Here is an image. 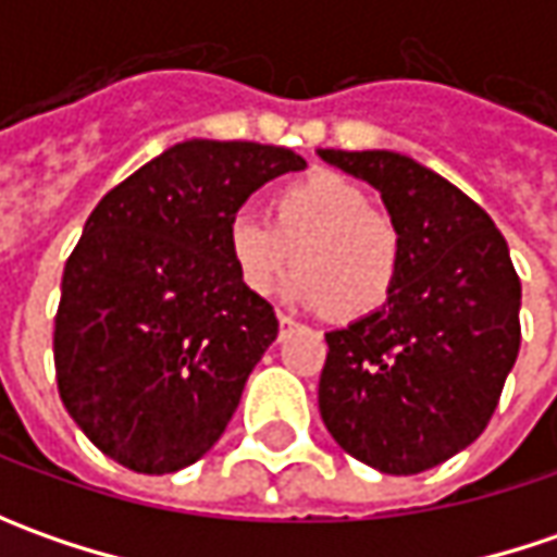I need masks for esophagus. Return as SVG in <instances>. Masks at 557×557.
I'll list each match as a JSON object with an SVG mask.
<instances>
[{"mask_svg":"<svg viewBox=\"0 0 557 557\" xmlns=\"http://www.w3.org/2000/svg\"><path fill=\"white\" fill-rule=\"evenodd\" d=\"M297 329V322L290 319V315H285V312H278V337H285L288 332H294Z\"/></svg>","mask_w":557,"mask_h":557,"instance_id":"obj_1","label":"esophagus"}]
</instances>
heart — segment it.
<instances>
[{
	"label": "heart",
	"instance_id": "heart-1",
	"mask_svg": "<svg viewBox=\"0 0 557 557\" xmlns=\"http://www.w3.org/2000/svg\"><path fill=\"white\" fill-rule=\"evenodd\" d=\"M228 260L242 285L269 297L290 267L288 297L356 322L384 310L403 272V235L369 207V195L332 170H315L269 201V223L235 216L225 232Z\"/></svg>",
	"mask_w": 557,
	"mask_h": 557
}]
</instances>
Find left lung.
Listing matches in <instances>:
<instances>
[{
  "label": "left lung",
  "mask_w": 557,
  "mask_h": 557,
  "mask_svg": "<svg viewBox=\"0 0 557 557\" xmlns=\"http://www.w3.org/2000/svg\"><path fill=\"white\" fill-rule=\"evenodd\" d=\"M322 161L381 191L403 235L391 304L329 332L319 412L344 453L418 474L481 437L521 347V278L486 210L394 151Z\"/></svg>",
  "instance_id": "8db88e82"
}]
</instances>
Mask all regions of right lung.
Listing matches in <instances>:
<instances>
[{"mask_svg":"<svg viewBox=\"0 0 557 557\" xmlns=\"http://www.w3.org/2000/svg\"><path fill=\"white\" fill-rule=\"evenodd\" d=\"M304 166L260 141H180L89 213L61 278L54 377L79 431L123 468L170 474L223 437L278 334L225 232L260 185Z\"/></svg>","mask_w":557,"mask_h":557,"instance_id":"1","label":"right lung"}]
</instances>
